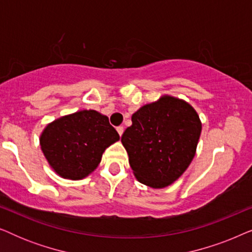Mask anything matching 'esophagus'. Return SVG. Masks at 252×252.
I'll use <instances>...</instances> for the list:
<instances>
[{
	"instance_id": "34e87169",
	"label": "esophagus",
	"mask_w": 252,
	"mask_h": 252,
	"mask_svg": "<svg viewBox=\"0 0 252 252\" xmlns=\"http://www.w3.org/2000/svg\"><path fill=\"white\" fill-rule=\"evenodd\" d=\"M117 132H118V134L120 136L123 135V133H124V127L123 126H118L117 127Z\"/></svg>"
}]
</instances>
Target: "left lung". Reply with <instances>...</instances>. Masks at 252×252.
<instances>
[{"instance_id": "obj_1", "label": "left lung", "mask_w": 252, "mask_h": 252, "mask_svg": "<svg viewBox=\"0 0 252 252\" xmlns=\"http://www.w3.org/2000/svg\"><path fill=\"white\" fill-rule=\"evenodd\" d=\"M201 130L197 112L182 99L165 95L140 108L122 136L137 180L164 188L180 178L195 156Z\"/></svg>"}]
</instances>
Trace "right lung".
I'll return each mask as SVG.
<instances>
[{
  "label": "right lung",
  "mask_w": 252,
  "mask_h": 252,
  "mask_svg": "<svg viewBox=\"0 0 252 252\" xmlns=\"http://www.w3.org/2000/svg\"><path fill=\"white\" fill-rule=\"evenodd\" d=\"M119 140L109 118L82 110L49 124L40 136L48 163L62 178L80 180L92 173L106 148Z\"/></svg>",
  "instance_id": "right-lung-1"
}]
</instances>
